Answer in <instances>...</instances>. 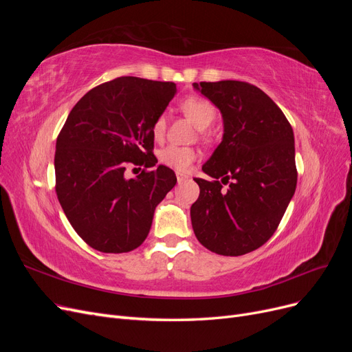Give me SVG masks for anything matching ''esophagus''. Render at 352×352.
I'll list each match as a JSON object with an SVG mask.
<instances>
[{
  "mask_svg": "<svg viewBox=\"0 0 352 352\" xmlns=\"http://www.w3.org/2000/svg\"><path fill=\"white\" fill-rule=\"evenodd\" d=\"M176 179H177V184L180 185V184H184L185 180H188V176L184 175V173H180V172H176Z\"/></svg>",
  "mask_w": 352,
  "mask_h": 352,
  "instance_id": "obj_1",
  "label": "esophagus"
}]
</instances>
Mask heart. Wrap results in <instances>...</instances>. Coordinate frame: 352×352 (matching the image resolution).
I'll use <instances>...</instances> for the list:
<instances>
[{
	"label": "heart",
	"mask_w": 352,
	"mask_h": 352,
	"mask_svg": "<svg viewBox=\"0 0 352 352\" xmlns=\"http://www.w3.org/2000/svg\"><path fill=\"white\" fill-rule=\"evenodd\" d=\"M180 110L188 116L190 122H192L198 129H207L216 120V107L208 100L197 97V95H190V97L184 98L180 101ZM166 132V119L164 116H160L155 119L153 124V135L155 140H162ZM197 160V153L192 148L186 146H177V145H168L160 153V162L164 166L172 167L179 172H186Z\"/></svg>",
	"instance_id": "1"
}]
</instances>
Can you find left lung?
<instances>
[{
    "instance_id": "left-lung-1",
    "label": "left lung",
    "mask_w": 352,
    "mask_h": 352,
    "mask_svg": "<svg viewBox=\"0 0 352 352\" xmlns=\"http://www.w3.org/2000/svg\"><path fill=\"white\" fill-rule=\"evenodd\" d=\"M194 88L220 110L225 133L202 166L214 180L195 179L199 197L190 220L207 250L238 257L272 238L295 194L294 131L269 95L248 82H199Z\"/></svg>"
}]
</instances>
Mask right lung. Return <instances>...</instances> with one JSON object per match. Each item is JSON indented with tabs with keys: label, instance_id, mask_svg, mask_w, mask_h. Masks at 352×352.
<instances>
[{
	"label": "right lung",
	"instance_id": "obj_1",
	"mask_svg": "<svg viewBox=\"0 0 352 352\" xmlns=\"http://www.w3.org/2000/svg\"><path fill=\"white\" fill-rule=\"evenodd\" d=\"M173 82L123 76L92 88L67 116L56 144V192L72 228L101 252L145 241L155 207L176 185L153 154V124L175 97ZM144 165L136 178L125 167Z\"/></svg>",
	"mask_w": 352,
	"mask_h": 352
}]
</instances>
